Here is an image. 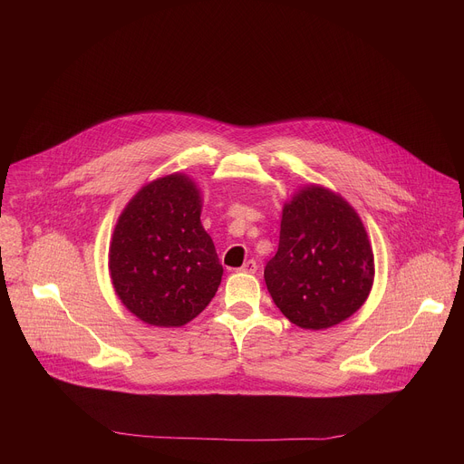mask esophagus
<instances>
[{"mask_svg": "<svg viewBox=\"0 0 464 464\" xmlns=\"http://www.w3.org/2000/svg\"><path fill=\"white\" fill-rule=\"evenodd\" d=\"M240 272H244V274H255V272H256V262H255V260H246V262L242 264Z\"/></svg>", "mask_w": 464, "mask_h": 464, "instance_id": "1", "label": "esophagus"}]
</instances>
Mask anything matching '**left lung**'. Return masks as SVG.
Segmentation results:
<instances>
[{"label": "left lung", "instance_id": "obj_1", "mask_svg": "<svg viewBox=\"0 0 464 464\" xmlns=\"http://www.w3.org/2000/svg\"><path fill=\"white\" fill-rule=\"evenodd\" d=\"M374 256L358 213L333 190L308 185L285 204L279 249L264 268L277 308L297 326L321 330L367 299Z\"/></svg>", "mask_w": 464, "mask_h": 464}]
</instances>
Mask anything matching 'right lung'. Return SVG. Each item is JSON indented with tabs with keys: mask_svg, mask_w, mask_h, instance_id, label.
<instances>
[{
	"mask_svg": "<svg viewBox=\"0 0 464 464\" xmlns=\"http://www.w3.org/2000/svg\"><path fill=\"white\" fill-rule=\"evenodd\" d=\"M200 213V190L178 172L141 187L121 213L110 276L121 303L143 323L181 326L215 297L224 270Z\"/></svg>",
	"mask_w": 464,
	"mask_h": 464,
	"instance_id": "add662e5",
	"label": "right lung"
}]
</instances>
